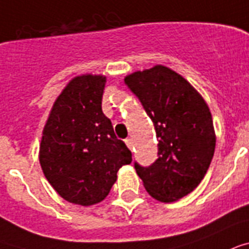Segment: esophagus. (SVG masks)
<instances>
[{
  "instance_id": "esophagus-1",
  "label": "esophagus",
  "mask_w": 249,
  "mask_h": 249,
  "mask_svg": "<svg viewBox=\"0 0 249 249\" xmlns=\"http://www.w3.org/2000/svg\"><path fill=\"white\" fill-rule=\"evenodd\" d=\"M124 142H126V145L130 148V149H132V146H134V142H132V139L127 138L126 140H124Z\"/></svg>"
}]
</instances>
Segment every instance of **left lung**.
Wrapping results in <instances>:
<instances>
[{
  "label": "left lung",
  "mask_w": 249,
  "mask_h": 249,
  "mask_svg": "<svg viewBox=\"0 0 249 249\" xmlns=\"http://www.w3.org/2000/svg\"><path fill=\"white\" fill-rule=\"evenodd\" d=\"M155 124L157 160L134 163L152 197L163 203L182 198L207 174L215 148L209 107L186 79L165 66L138 71L124 79Z\"/></svg>",
  "instance_id": "left-lung-1"
}]
</instances>
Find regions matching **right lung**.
I'll list each match as a JSON object with an SVG mask.
<instances>
[{"mask_svg":"<svg viewBox=\"0 0 249 249\" xmlns=\"http://www.w3.org/2000/svg\"><path fill=\"white\" fill-rule=\"evenodd\" d=\"M105 83L101 75L72 79L55 100L40 145L48 182L61 197L83 207L103 201L119 169L132 161L103 113Z\"/></svg>","mask_w":249,"mask_h":249,"instance_id":"1","label":"right lung"}]
</instances>
